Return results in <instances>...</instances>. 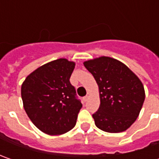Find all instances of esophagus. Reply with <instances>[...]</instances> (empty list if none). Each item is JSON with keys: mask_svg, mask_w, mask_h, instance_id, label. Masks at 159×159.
Listing matches in <instances>:
<instances>
[{"mask_svg": "<svg viewBox=\"0 0 159 159\" xmlns=\"http://www.w3.org/2000/svg\"><path fill=\"white\" fill-rule=\"evenodd\" d=\"M89 95H87L84 98H83V100H84V102H87L88 100H89Z\"/></svg>", "mask_w": 159, "mask_h": 159, "instance_id": "34e87169", "label": "esophagus"}]
</instances>
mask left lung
Segmentation results:
<instances>
[{
	"instance_id": "left-lung-1",
	"label": "left lung",
	"mask_w": 159,
	"mask_h": 159,
	"mask_svg": "<svg viewBox=\"0 0 159 159\" xmlns=\"http://www.w3.org/2000/svg\"><path fill=\"white\" fill-rule=\"evenodd\" d=\"M98 85L100 106L93 114L95 125L107 133H120L138 118L145 99L143 82L125 64L110 57L85 61Z\"/></svg>"
}]
</instances>
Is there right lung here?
<instances>
[{
    "label": "right lung",
    "instance_id": "right-lung-1",
    "mask_svg": "<svg viewBox=\"0 0 159 159\" xmlns=\"http://www.w3.org/2000/svg\"><path fill=\"white\" fill-rule=\"evenodd\" d=\"M75 62L59 58L37 68L21 86L25 112L34 125L49 135H60L76 125L81 102L70 83Z\"/></svg>",
    "mask_w": 159,
    "mask_h": 159
}]
</instances>
